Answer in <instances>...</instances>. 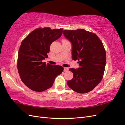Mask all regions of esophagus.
I'll use <instances>...</instances> for the list:
<instances>
[{
    "instance_id": "obj_1",
    "label": "esophagus",
    "mask_w": 125,
    "mask_h": 125,
    "mask_svg": "<svg viewBox=\"0 0 125 125\" xmlns=\"http://www.w3.org/2000/svg\"><path fill=\"white\" fill-rule=\"evenodd\" d=\"M68 70H69V69H68V68H66V67L64 68V69H63L64 71H68Z\"/></svg>"
}]
</instances>
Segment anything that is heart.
I'll list each match as a JSON object with an SVG mask.
<instances>
[{"label":"heart","mask_w":125,"mask_h":125,"mask_svg":"<svg viewBox=\"0 0 125 125\" xmlns=\"http://www.w3.org/2000/svg\"><path fill=\"white\" fill-rule=\"evenodd\" d=\"M67 41V40H62V41Z\"/></svg>","instance_id":"b5f03b06"}]
</instances>
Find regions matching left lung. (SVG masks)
Masks as SVG:
<instances>
[{
  "mask_svg": "<svg viewBox=\"0 0 125 125\" xmlns=\"http://www.w3.org/2000/svg\"><path fill=\"white\" fill-rule=\"evenodd\" d=\"M63 35L72 44V59L78 60L80 66L69 69L73 76L67 84L76 92L88 93L103 78L106 62L104 47L97 35L84 29L64 30Z\"/></svg>",
  "mask_w": 125,
  "mask_h": 125,
  "instance_id": "obj_1",
  "label": "left lung"
}]
</instances>
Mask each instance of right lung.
Instances as JSON below:
<instances>
[{"label": "right lung", "mask_w": 125, "mask_h": 125, "mask_svg": "<svg viewBox=\"0 0 125 125\" xmlns=\"http://www.w3.org/2000/svg\"><path fill=\"white\" fill-rule=\"evenodd\" d=\"M63 30L37 28L22 42L18 52V70L22 82L31 90L42 92L50 88L56 77L63 71L62 66L42 62L48 58L51 44L62 36Z\"/></svg>", "instance_id": "right-lung-1"}]
</instances>
